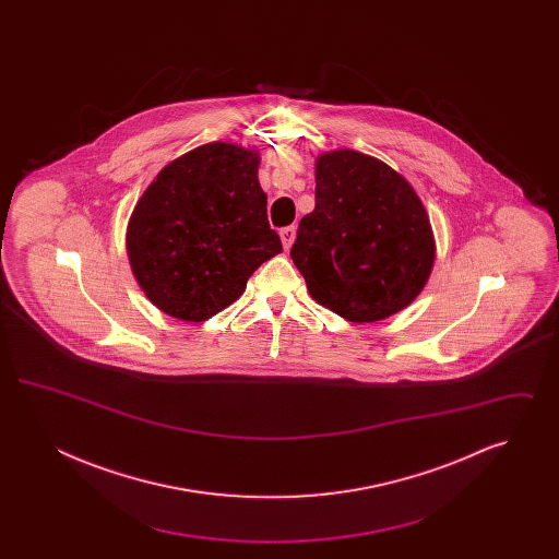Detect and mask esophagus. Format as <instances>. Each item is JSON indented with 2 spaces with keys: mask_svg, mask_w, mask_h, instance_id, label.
Here are the masks:
<instances>
[{
  "mask_svg": "<svg viewBox=\"0 0 559 559\" xmlns=\"http://www.w3.org/2000/svg\"><path fill=\"white\" fill-rule=\"evenodd\" d=\"M281 240H283L285 249H292L293 240H295V226L281 228Z\"/></svg>",
  "mask_w": 559,
  "mask_h": 559,
  "instance_id": "1",
  "label": "esophagus"
}]
</instances>
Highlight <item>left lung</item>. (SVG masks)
Here are the masks:
<instances>
[{"label":"left lung","instance_id":"1","mask_svg":"<svg viewBox=\"0 0 559 559\" xmlns=\"http://www.w3.org/2000/svg\"><path fill=\"white\" fill-rule=\"evenodd\" d=\"M317 207L304 215L292 258L308 292L352 322L406 308L426 287L433 237L408 182L381 160L335 151L317 163Z\"/></svg>","mask_w":559,"mask_h":559}]
</instances>
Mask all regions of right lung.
Masks as SVG:
<instances>
[{"mask_svg":"<svg viewBox=\"0 0 559 559\" xmlns=\"http://www.w3.org/2000/svg\"><path fill=\"white\" fill-rule=\"evenodd\" d=\"M258 155L199 146L160 169L128 226V253L146 297L169 317L203 322L283 251L270 228Z\"/></svg>","mask_w":559,"mask_h":559,"instance_id":"1","label":"right lung"}]
</instances>
